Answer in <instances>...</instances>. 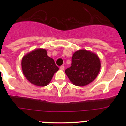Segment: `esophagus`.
Masks as SVG:
<instances>
[{
    "instance_id": "obj_1",
    "label": "esophagus",
    "mask_w": 126,
    "mask_h": 126,
    "mask_svg": "<svg viewBox=\"0 0 126 126\" xmlns=\"http://www.w3.org/2000/svg\"><path fill=\"white\" fill-rule=\"evenodd\" d=\"M60 69L61 70H64V66H61L60 67Z\"/></svg>"
}]
</instances>
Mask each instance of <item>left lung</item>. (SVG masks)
I'll use <instances>...</instances> for the list:
<instances>
[{
    "label": "left lung",
    "instance_id": "1",
    "mask_svg": "<svg viewBox=\"0 0 126 126\" xmlns=\"http://www.w3.org/2000/svg\"><path fill=\"white\" fill-rule=\"evenodd\" d=\"M101 67L97 54L84 49L79 50L72 55L71 66L66 69L65 73L72 84L83 87L94 80Z\"/></svg>",
    "mask_w": 126,
    "mask_h": 126
}]
</instances>
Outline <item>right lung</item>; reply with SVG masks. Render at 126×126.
Wrapping results in <instances>:
<instances>
[{
  "label": "right lung",
  "mask_w": 126,
  "mask_h": 126,
  "mask_svg": "<svg viewBox=\"0 0 126 126\" xmlns=\"http://www.w3.org/2000/svg\"><path fill=\"white\" fill-rule=\"evenodd\" d=\"M21 66L27 80L38 87H44L51 81L58 70L54 59L44 49H35L22 57Z\"/></svg>",
  "instance_id": "right-lung-1"
}]
</instances>
